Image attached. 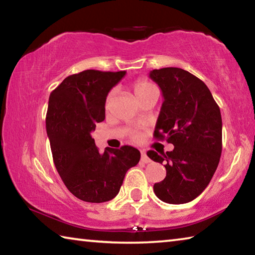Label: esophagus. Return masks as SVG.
I'll return each instance as SVG.
<instances>
[{
	"label": "esophagus",
	"mask_w": 255,
	"mask_h": 255,
	"mask_svg": "<svg viewBox=\"0 0 255 255\" xmlns=\"http://www.w3.org/2000/svg\"><path fill=\"white\" fill-rule=\"evenodd\" d=\"M140 159H141V162L146 163V164L150 162V158L147 156V155H146L145 150H141V158H140Z\"/></svg>",
	"instance_id": "34e87169"
}]
</instances>
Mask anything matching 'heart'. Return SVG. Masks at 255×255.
I'll return each instance as SVG.
<instances>
[{
    "label": "heart",
    "mask_w": 255,
    "mask_h": 255,
    "mask_svg": "<svg viewBox=\"0 0 255 255\" xmlns=\"http://www.w3.org/2000/svg\"><path fill=\"white\" fill-rule=\"evenodd\" d=\"M132 90H133V93H135V96H136L138 100H141V99L147 96L148 93L154 91V90H156V88H155V86L152 83H149L148 81H146L144 79H139V80L133 82ZM114 96H115V90H111L109 94L107 96V99H106V108H107V109L109 108Z\"/></svg>",
    "instance_id": "obj_1"
}]
</instances>
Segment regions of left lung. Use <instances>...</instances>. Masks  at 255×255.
Returning <instances> with one entry per match:
<instances>
[{"instance_id":"8db88e82","label":"left lung","mask_w":255,"mask_h":255,"mask_svg":"<svg viewBox=\"0 0 255 255\" xmlns=\"http://www.w3.org/2000/svg\"><path fill=\"white\" fill-rule=\"evenodd\" d=\"M149 77L164 99L154 137L174 145L171 152H147L166 169L164 180L154 184V192L166 204H187L207 188L218 166L221 110L207 85L188 71L164 67L150 71Z\"/></svg>"}]
</instances>
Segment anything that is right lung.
Returning <instances> with one entry per match:
<instances>
[{"label": "right lung", "mask_w": 255, "mask_h": 255, "mask_svg": "<svg viewBox=\"0 0 255 255\" xmlns=\"http://www.w3.org/2000/svg\"><path fill=\"white\" fill-rule=\"evenodd\" d=\"M126 74L86 70L67 76L50 93L46 130L53 159L66 188L86 202H106L118 195L130 167L140 159L131 146L99 152L91 132L106 118L108 93Z\"/></svg>", "instance_id": "obj_1"}]
</instances>
